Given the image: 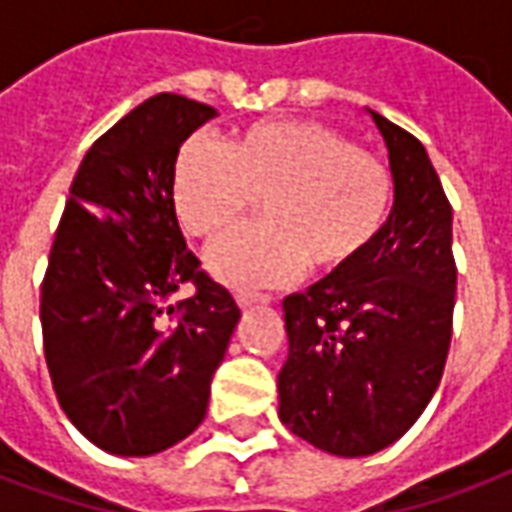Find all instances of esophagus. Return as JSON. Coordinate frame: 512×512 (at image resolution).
Instances as JSON below:
<instances>
[{
	"mask_svg": "<svg viewBox=\"0 0 512 512\" xmlns=\"http://www.w3.org/2000/svg\"><path fill=\"white\" fill-rule=\"evenodd\" d=\"M235 299H238V304H241L244 310H249V307H255V304H268L271 296H266V293H238Z\"/></svg>",
	"mask_w": 512,
	"mask_h": 512,
	"instance_id": "34e87169",
	"label": "esophagus"
}]
</instances>
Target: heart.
Wrapping results in <instances>:
<instances>
[{
  "mask_svg": "<svg viewBox=\"0 0 512 512\" xmlns=\"http://www.w3.org/2000/svg\"><path fill=\"white\" fill-rule=\"evenodd\" d=\"M395 183L381 158L356 150L315 120H268L235 131L227 145L189 136L175 158L172 197L183 227L219 241L257 202L263 224L208 255L233 288H271L301 274H343L376 244Z\"/></svg>",
  "mask_w": 512,
  "mask_h": 512,
  "instance_id": "b5f03b06",
  "label": "heart"
}]
</instances>
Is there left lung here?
<instances>
[{"label": "left lung", "mask_w": 512, "mask_h": 512, "mask_svg": "<svg viewBox=\"0 0 512 512\" xmlns=\"http://www.w3.org/2000/svg\"><path fill=\"white\" fill-rule=\"evenodd\" d=\"M395 202L354 268L282 301L279 419L312 447L362 458L395 444L444 373L455 307L452 208L419 139L370 112Z\"/></svg>", "instance_id": "left-lung-1"}]
</instances>
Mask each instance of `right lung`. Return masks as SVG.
I'll list each match as a JSON object with an SVG mask.
<instances>
[{
	"label": "right lung",
	"instance_id": "1",
	"mask_svg": "<svg viewBox=\"0 0 512 512\" xmlns=\"http://www.w3.org/2000/svg\"><path fill=\"white\" fill-rule=\"evenodd\" d=\"M216 115L158 93L117 120L87 150L54 235L40 293L51 384L73 428L112 455L147 458L197 430L241 318L172 200L180 145ZM183 281L198 293L175 302Z\"/></svg>",
	"mask_w": 512,
	"mask_h": 512
}]
</instances>
